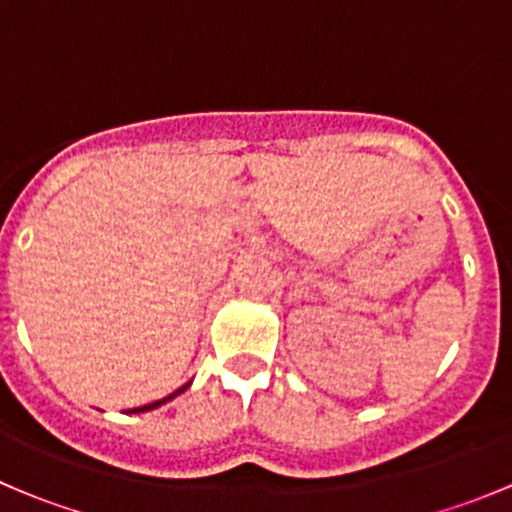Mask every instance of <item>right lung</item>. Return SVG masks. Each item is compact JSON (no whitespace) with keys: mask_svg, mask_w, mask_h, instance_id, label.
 <instances>
[{"mask_svg":"<svg viewBox=\"0 0 512 512\" xmlns=\"http://www.w3.org/2000/svg\"><path fill=\"white\" fill-rule=\"evenodd\" d=\"M188 386H190V381H188V384H185V386H180L178 391H173V394H170V396H165V399H160V401H153V404H148V406H141V409H131V414H141V411H151V409H158V406L168 404L170 399H175V396H178V394H183V391L188 389Z\"/></svg>","mask_w":512,"mask_h":512,"instance_id":"right-lung-1","label":"right lung"}]
</instances>
